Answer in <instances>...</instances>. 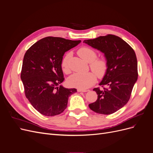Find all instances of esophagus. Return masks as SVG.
I'll use <instances>...</instances> for the list:
<instances>
[{"label":"esophagus","instance_id":"esophagus-1","mask_svg":"<svg viewBox=\"0 0 153 153\" xmlns=\"http://www.w3.org/2000/svg\"><path fill=\"white\" fill-rule=\"evenodd\" d=\"M78 92H85L87 91V90H85V89H77Z\"/></svg>","mask_w":153,"mask_h":153}]
</instances>
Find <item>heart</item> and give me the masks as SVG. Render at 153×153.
Here are the masks:
<instances>
[{
    "label": "heart",
    "instance_id": "b5f03b06",
    "mask_svg": "<svg viewBox=\"0 0 153 153\" xmlns=\"http://www.w3.org/2000/svg\"><path fill=\"white\" fill-rule=\"evenodd\" d=\"M78 53L80 57L87 62H89L91 69L98 77H103L105 75L108 68L107 62L103 58H96L97 53L94 50L88 47H83L78 50ZM70 56V53L66 54L61 61L62 69L66 73H69L70 71L68 66ZM94 74L92 72L75 73L69 78L68 83L72 87H75L81 89H87L93 85L96 82V77Z\"/></svg>",
    "mask_w": 153,
    "mask_h": 153
}]
</instances>
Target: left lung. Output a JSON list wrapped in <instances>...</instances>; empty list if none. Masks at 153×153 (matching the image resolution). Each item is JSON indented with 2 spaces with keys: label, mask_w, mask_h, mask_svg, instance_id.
I'll return each mask as SVG.
<instances>
[{
  "label": "left lung",
  "mask_w": 153,
  "mask_h": 153,
  "mask_svg": "<svg viewBox=\"0 0 153 153\" xmlns=\"http://www.w3.org/2000/svg\"><path fill=\"white\" fill-rule=\"evenodd\" d=\"M84 43L103 52L108 64L107 70L100 83L103 88L93 89L98 94V99L89 106L98 114H112L128 102L137 80L135 51L126 41L112 34L84 40Z\"/></svg>",
  "instance_id": "1"
}]
</instances>
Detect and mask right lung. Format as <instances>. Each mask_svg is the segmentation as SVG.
Listing matches in <instances>:
<instances>
[{
    "label": "right lung",
    "instance_id": "add662e5",
    "mask_svg": "<svg viewBox=\"0 0 153 153\" xmlns=\"http://www.w3.org/2000/svg\"><path fill=\"white\" fill-rule=\"evenodd\" d=\"M80 42L48 36L37 41L25 53L20 76L25 94L42 115L54 116L63 112L69 96L76 92L60 85L64 80L61 61L65 52Z\"/></svg>",
    "mask_w": 153,
    "mask_h": 153
}]
</instances>
